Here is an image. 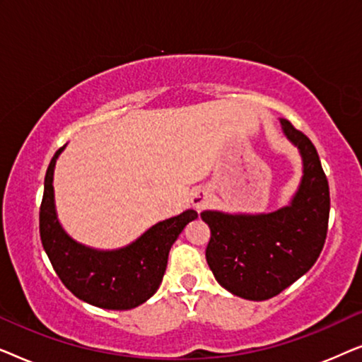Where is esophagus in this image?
I'll return each mask as SVG.
<instances>
[{
  "label": "esophagus",
  "mask_w": 362,
  "mask_h": 362,
  "mask_svg": "<svg viewBox=\"0 0 362 362\" xmlns=\"http://www.w3.org/2000/svg\"><path fill=\"white\" fill-rule=\"evenodd\" d=\"M211 202V194L206 189H197L192 192L191 196V204L196 207L197 211H201L202 207H206Z\"/></svg>",
  "instance_id": "1"
}]
</instances>
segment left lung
<instances>
[{"mask_svg":"<svg viewBox=\"0 0 362 362\" xmlns=\"http://www.w3.org/2000/svg\"><path fill=\"white\" fill-rule=\"evenodd\" d=\"M298 148L303 176L290 204L267 214L202 211L211 240L206 260L221 286L240 298L262 301L303 276L323 250L329 219V186L310 138L280 118Z\"/></svg>","mask_w":362,"mask_h":362,"instance_id":"8db88e82","label":"left lung"}]
</instances>
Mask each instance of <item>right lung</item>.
<instances>
[{"label": "right lung", "mask_w": 362, "mask_h": 362, "mask_svg": "<svg viewBox=\"0 0 362 362\" xmlns=\"http://www.w3.org/2000/svg\"><path fill=\"white\" fill-rule=\"evenodd\" d=\"M64 148L52 156L44 180L39 211L44 250L59 279L78 300L105 310L136 308L160 288L171 245L197 212L187 209L158 222L122 249L100 250L83 245L64 230L54 202V168Z\"/></svg>", "instance_id": "obj_1"}]
</instances>
